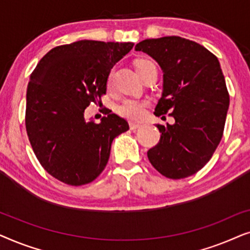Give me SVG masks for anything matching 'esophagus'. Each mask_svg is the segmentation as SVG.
<instances>
[{
  "label": "esophagus",
  "mask_w": 250,
  "mask_h": 250,
  "mask_svg": "<svg viewBox=\"0 0 250 250\" xmlns=\"http://www.w3.org/2000/svg\"><path fill=\"white\" fill-rule=\"evenodd\" d=\"M140 126H141L140 123H134V122L129 123V128H131V129H136V128H139Z\"/></svg>",
  "instance_id": "34e87169"
}]
</instances>
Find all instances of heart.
Returning <instances> with one entry per match:
<instances>
[{"instance_id": "1", "label": "heart", "mask_w": 250, "mask_h": 250, "mask_svg": "<svg viewBox=\"0 0 250 250\" xmlns=\"http://www.w3.org/2000/svg\"><path fill=\"white\" fill-rule=\"evenodd\" d=\"M152 63L151 61L149 60H138L135 62V68L136 71H138L140 68L146 66V64ZM112 83V73L109 74L108 80H107V85L109 87L111 86ZM146 105H148V102L145 100H140V99H126L122 102L121 104L118 105L117 111L118 114L123 116V117L131 119V121H139L146 114Z\"/></svg>"}]
</instances>
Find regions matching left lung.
Listing matches in <instances>:
<instances>
[{
  "instance_id": "obj_1",
  "label": "left lung",
  "mask_w": 250,
  "mask_h": 250,
  "mask_svg": "<svg viewBox=\"0 0 250 250\" xmlns=\"http://www.w3.org/2000/svg\"><path fill=\"white\" fill-rule=\"evenodd\" d=\"M135 50L149 54L164 73L155 115L170 112L175 119L172 125H157L162 135L148 151L150 163L168 179L193 175L209 162L223 136L230 97L220 61L180 36L145 40Z\"/></svg>"
}]
</instances>
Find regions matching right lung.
<instances>
[{
	"instance_id": "obj_1",
	"label": "right lung",
	"mask_w": 250,
	"mask_h": 250,
	"mask_svg": "<svg viewBox=\"0 0 250 250\" xmlns=\"http://www.w3.org/2000/svg\"><path fill=\"white\" fill-rule=\"evenodd\" d=\"M134 43L83 40L50 50L30 75L26 129L34 153L50 175L83 186L107 165L112 140L128 123L107 109L100 123L84 111L107 91L111 68Z\"/></svg>"
}]
</instances>
